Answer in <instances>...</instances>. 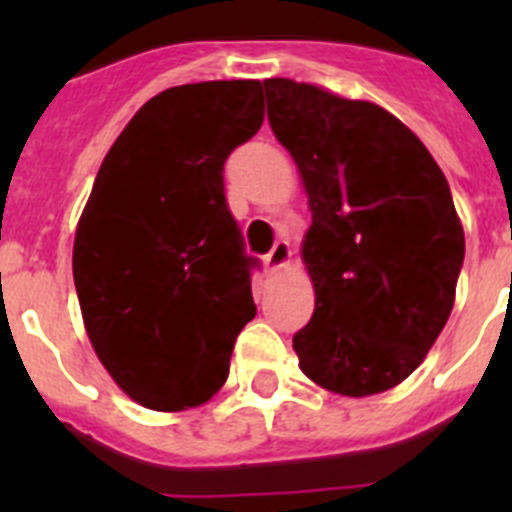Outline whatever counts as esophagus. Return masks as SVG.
I'll use <instances>...</instances> for the list:
<instances>
[{"instance_id":"34e87169","label":"esophagus","mask_w":512,"mask_h":512,"mask_svg":"<svg viewBox=\"0 0 512 512\" xmlns=\"http://www.w3.org/2000/svg\"><path fill=\"white\" fill-rule=\"evenodd\" d=\"M289 261H292V246H289V241H277L274 243V248L266 253L264 264L269 274H277V271L284 269Z\"/></svg>"}]
</instances>
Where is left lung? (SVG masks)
<instances>
[{"label": "left lung", "mask_w": 512, "mask_h": 512, "mask_svg": "<svg viewBox=\"0 0 512 512\" xmlns=\"http://www.w3.org/2000/svg\"><path fill=\"white\" fill-rule=\"evenodd\" d=\"M266 115L292 153L312 225L302 259L315 312L292 338L300 369L346 397L392 390L451 315L464 230L418 135L379 104L266 79Z\"/></svg>", "instance_id": "obj_1"}]
</instances>
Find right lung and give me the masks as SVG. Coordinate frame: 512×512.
Listing matches in <instances>:
<instances>
[{"mask_svg":"<svg viewBox=\"0 0 512 512\" xmlns=\"http://www.w3.org/2000/svg\"><path fill=\"white\" fill-rule=\"evenodd\" d=\"M261 122V81L171 87L135 112L99 166L76 228L74 284L99 361L143 408L210 400L256 315L259 261L228 210L223 166Z\"/></svg>","mask_w":512,"mask_h":512,"instance_id":"obj_1","label":"right lung"}]
</instances>
